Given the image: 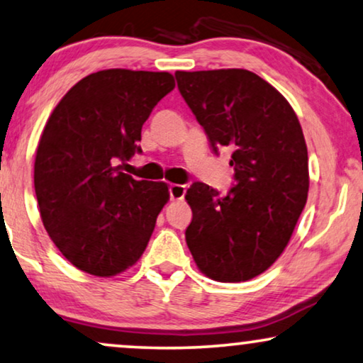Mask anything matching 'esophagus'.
I'll list each match as a JSON object with an SVG mask.
<instances>
[{
    "instance_id": "esophagus-1",
    "label": "esophagus",
    "mask_w": 363,
    "mask_h": 363,
    "mask_svg": "<svg viewBox=\"0 0 363 363\" xmlns=\"http://www.w3.org/2000/svg\"><path fill=\"white\" fill-rule=\"evenodd\" d=\"M169 193H170V199L173 201H178V199H183L186 193V186L185 185H178V183H173L169 188Z\"/></svg>"
}]
</instances>
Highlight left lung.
Wrapping results in <instances>:
<instances>
[{
  "instance_id": "left-lung-1",
  "label": "left lung",
  "mask_w": 363,
  "mask_h": 363,
  "mask_svg": "<svg viewBox=\"0 0 363 363\" xmlns=\"http://www.w3.org/2000/svg\"><path fill=\"white\" fill-rule=\"evenodd\" d=\"M175 78L213 150H233L235 182L228 194L199 182L188 188V249L213 280L247 281L281 255L306 204L301 124L280 91L244 68L177 72Z\"/></svg>"
}]
</instances>
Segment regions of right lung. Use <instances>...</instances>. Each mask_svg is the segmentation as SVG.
I'll use <instances>...</instances> for the list:
<instances>
[{"label": "right lung", "instance_id": "add662e5", "mask_svg": "<svg viewBox=\"0 0 363 363\" xmlns=\"http://www.w3.org/2000/svg\"><path fill=\"white\" fill-rule=\"evenodd\" d=\"M173 88L169 72L109 68L82 78L47 121L35 196L45 230L77 269L114 277L144 254L169 186L134 180L118 164L143 152V125Z\"/></svg>", "mask_w": 363, "mask_h": 363}]
</instances>
